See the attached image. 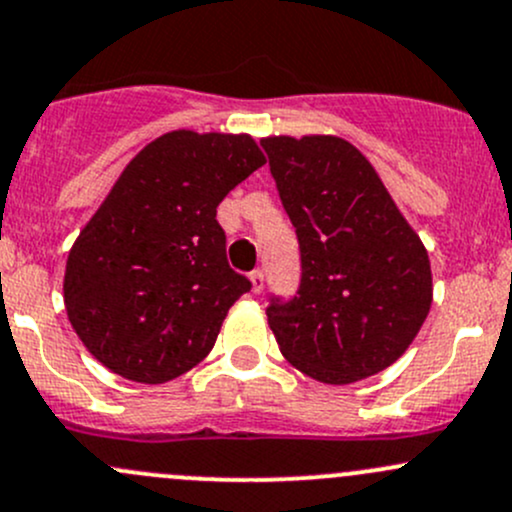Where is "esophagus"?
Here are the masks:
<instances>
[{
  "instance_id": "34e87169",
  "label": "esophagus",
  "mask_w": 512,
  "mask_h": 512,
  "mask_svg": "<svg viewBox=\"0 0 512 512\" xmlns=\"http://www.w3.org/2000/svg\"><path fill=\"white\" fill-rule=\"evenodd\" d=\"M250 282H252V292L260 294L262 289H265V272L262 270H255L250 274Z\"/></svg>"
}]
</instances>
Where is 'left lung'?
<instances>
[{
    "label": "left lung",
    "mask_w": 512,
    "mask_h": 512,
    "mask_svg": "<svg viewBox=\"0 0 512 512\" xmlns=\"http://www.w3.org/2000/svg\"><path fill=\"white\" fill-rule=\"evenodd\" d=\"M260 144L301 250L297 297L267 306L279 351L326 385L390 368L432 306L427 247L351 142L279 134Z\"/></svg>",
    "instance_id": "obj_1"
}]
</instances>
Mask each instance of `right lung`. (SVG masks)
<instances>
[{
	"instance_id": "right-lung-1",
	"label": "right lung",
	"mask_w": 512,
	"mask_h": 512,
	"mask_svg": "<svg viewBox=\"0 0 512 512\" xmlns=\"http://www.w3.org/2000/svg\"><path fill=\"white\" fill-rule=\"evenodd\" d=\"M262 164L250 134L176 129L125 166L63 277L68 321L107 370L159 385L211 353L252 287L230 270L215 208Z\"/></svg>"
}]
</instances>
